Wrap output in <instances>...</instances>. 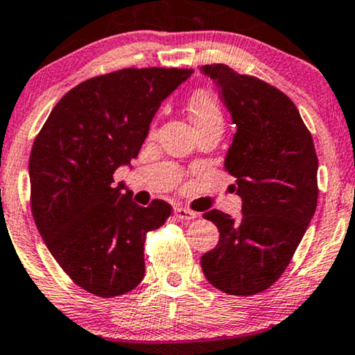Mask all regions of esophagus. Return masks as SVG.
Here are the masks:
<instances>
[{
  "mask_svg": "<svg viewBox=\"0 0 355 355\" xmlns=\"http://www.w3.org/2000/svg\"><path fill=\"white\" fill-rule=\"evenodd\" d=\"M175 216L177 219H180V221H190V219H195L196 218V213L195 211L188 209V208H175Z\"/></svg>",
  "mask_w": 355,
  "mask_h": 355,
  "instance_id": "34e87169",
  "label": "esophagus"
}]
</instances>
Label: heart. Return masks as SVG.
Returning <instances> with one entry per match:
<instances>
[{"label": "heart", "instance_id": "b5f03b06", "mask_svg": "<svg viewBox=\"0 0 355 355\" xmlns=\"http://www.w3.org/2000/svg\"><path fill=\"white\" fill-rule=\"evenodd\" d=\"M188 111H190L191 121L196 129L213 123L223 124L221 107H219L216 98L205 89H200L191 96L190 103H188Z\"/></svg>", "mask_w": 355, "mask_h": 355}]
</instances>
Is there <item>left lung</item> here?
I'll list each match as a JSON object with an SVG mask.
<instances>
[{
  "label": "left lung",
  "instance_id": "obj_1",
  "mask_svg": "<svg viewBox=\"0 0 355 355\" xmlns=\"http://www.w3.org/2000/svg\"><path fill=\"white\" fill-rule=\"evenodd\" d=\"M218 85L237 131L224 167L236 178L242 216L205 213L218 245L201 257L206 280L249 297L267 290L288 267L318 203V157L297 106L257 77L224 64L201 67Z\"/></svg>",
  "mask_w": 355,
  "mask_h": 355
}]
</instances>
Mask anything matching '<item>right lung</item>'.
Instances as JSON below:
<instances>
[{"label": "right lung", "mask_w": 355, "mask_h": 355, "mask_svg": "<svg viewBox=\"0 0 355 355\" xmlns=\"http://www.w3.org/2000/svg\"><path fill=\"white\" fill-rule=\"evenodd\" d=\"M191 69H123L71 88L53 106L29 157L31 209L53 259L83 290L119 297L144 278V242L172 213L113 187L136 159L160 103Z\"/></svg>", "instance_id": "right-lung-1"}]
</instances>
